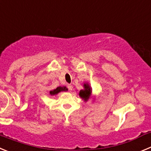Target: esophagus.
<instances>
[{"label": "esophagus", "mask_w": 151, "mask_h": 151, "mask_svg": "<svg viewBox=\"0 0 151 151\" xmlns=\"http://www.w3.org/2000/svg\"><path fill=\"white\" fill-rule=\"evenodd\" d=\"M67 88H68V89L70 90V91H72V90H73V85H67Z\"/></svg>", "instance_id": "1"}]
</instances>
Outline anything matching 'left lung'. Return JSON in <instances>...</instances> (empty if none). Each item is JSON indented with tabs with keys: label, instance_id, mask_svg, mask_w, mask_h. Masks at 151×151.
<instances>
[{
	"label": "left lung",
	"instance_id": "8db88e82",
	"mask_svg": "<svg viewBox=\"0 0 151 151\" xmlns=\"http://www.w3.org/2000/svg\"><path fill=\"white\" fill-rule=\"evenodd\" d=\"M84 89L81 90L79 91V96L80 97L82 98L85 101H88V99H89L90 96L91 95V92H92V90H91V88L90 87V85H88V83H85L84 84Z\"/></svg>",
	"mask_w": 151,
	"mask_h": 151
}]
</instances>
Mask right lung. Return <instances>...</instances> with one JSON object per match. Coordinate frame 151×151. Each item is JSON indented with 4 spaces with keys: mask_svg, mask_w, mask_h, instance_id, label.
I'll return each instance as SVG.
<instances>
[{
    "mask_svg": "<svg viewBox=\"0 0 151 151\" xmlns=\"http://www.w3.org/2000/svg\"><path fill=\"white\" fill-rule=\"evenodd\" d=\"M67 88H66V87H58V88H56V89H55V90H53V91H50V94L52 95H56V94H58V93H60V92H61V91H67Z\"/></svg>",
    "mask_w": 151,
    "mask_h": 151,
    "instance_id": "1",
    "label": "right lung"
}]
</instances>
